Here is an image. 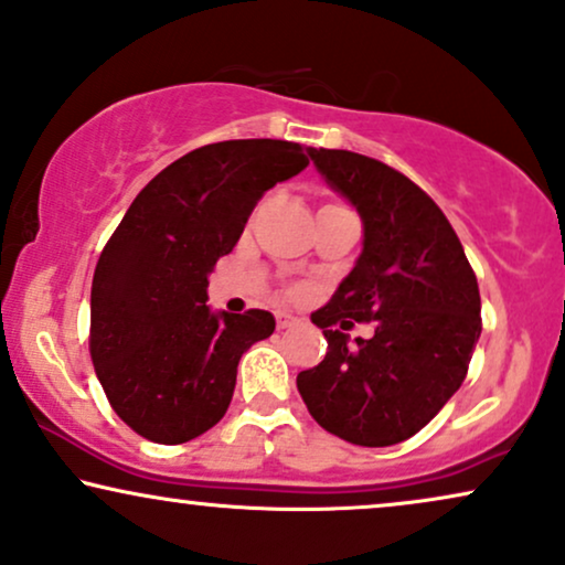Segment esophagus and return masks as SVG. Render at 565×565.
Listing matches in <instances>:
<instances>
[{"instance_id": "esophagus-1", "label": "esophagus", "mask_w": 565, "mask_h": 565, "mask_svg": "<svg viewBox=\"0 0 565 565\" xmlns=\"http://www.w3.org/2000/svg\"><path fill=\"white\" fill-rule=\"evenodd\" d=\"M297 323V318L295 316H287V312H278L276 316V326L278 328H289V326H295Z\"/></svg>"}]
</instances>
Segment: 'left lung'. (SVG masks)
Returning <instances> with one entry per match:
<instances>
[{
  "instance_id": "8db88e82",
  "label": "left lung",
  "mask_w": 565,
  "mask_h": 565,
  "mask_svg": "<svg viewBox=\"0 0 565 565\" xmlns=\"http://www.w3.org/2000/svg\"><path fill=\"white\" fill-rule=\"evenodd\" d=\"M326 184L362 218V253L331 302L312 312L323 362L297 388L323 430L354 446L419 433L467 377L480 341V289L454 226L425 190L370 156L310 148ZM373 322L370 340L345 331Z\"/></svg>"
}]
</instances>
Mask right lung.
Wrapping results in <instances>:
<instances>
[{"mask_svg": "<svg viewBox=\"0 0 565 565\" xmlns=\"http://www.w3.org/2000/svg\"><path fill=\"white\" fill-rule=\"evenodd\" d=\"M289 140H224L159 171L106 242L90 287V360L111 409L177 446L224 417L239 356L274 333L266 310L213 312L209 276L258 200L310 163Z\"/></svg>", "mask_w": 565, "mask_h": 565, "instance_id": "right-lung-1", "label": "right lung"}]
</instances>
